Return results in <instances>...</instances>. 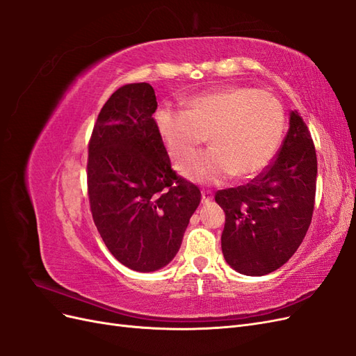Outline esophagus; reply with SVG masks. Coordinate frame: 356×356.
Instances as JSON below:
<instances>
[{"label":"esophagus","instance_id":"esophagus-1","mask_svg":"<svg viewBox=\"0 0 356 356\" xmlns=\"http://www.w3.org/2000/svg\"><path fill=\"white\" fill-rule=\"evenodd\" d=\"M212 197H213L212 191H209V190H202V202H203V203L211 202Z\"/></svg>","mask_w":356,"mask_h":356}]
</instances>
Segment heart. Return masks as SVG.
Segmentation results:
<instances>
[{"label":"heart","mask_w":356,"mask_h":356,"mask_svg":"<svg viewBox=\"0 0 356 356\" xmlns=\"http://www.w3.org/2000/svg\"><path fill=\"white\" fill-rule=\"evenodd\" d=\"M154 124L177 161L195 154L208 135L212 148L186 161L181 174L217 184L232 175L254 178L270 166L284 141L285 111L270 92L230 86L193 96L186 111L157 110Z\"/></svg>","instance_id":"b5f03b06"}]
</instances>
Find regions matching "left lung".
<instances>
[{
  "label": "left lung",
  "instance_id": "1",
  "mask_svg": "<svg viewBox=\"0 0 356 356\" xmlns=\"http://www.w3.org/2000/svg\"><path fill=\"white\" fill-rule=\"evenodd\" d=\"M316 175L309 129L291 111L288 134L270 166L246 186L215 193L225 212L221 250L230 267L246 276H263L294 255L312 222Z\"/></svg>",
  "mask_w": 356,
  "mask_h": 356
}]
</instances>
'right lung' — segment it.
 <instances>
[{"mask_svg":"<svg viewBox=\"0 0 356 356\" xmlns=\"http://www.w3.org/2000/svg\"><path fill=\"white\" fill-rule=\"evenodd\" d=\"M154 89L132 83L105 102L89 141L88 193L104 243L136 272H154L179 250L200 190L170 168L153 114Z\"/></svg>","mask_w":356,"mask_h":356,"instance_id":"1","label":"right lung"}]
</instances>
